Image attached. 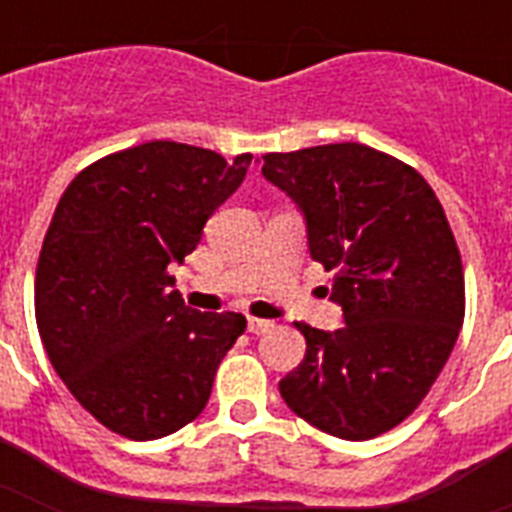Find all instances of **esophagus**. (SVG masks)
Wrapping results in <instances>:
<instances>
[{"label":"esophagus","mask_w":512,"mask_h":512,"mask_svg":"<svg viewBox=\"0 0 512 512\" xmlns=\"http://www.w3.org/2000/svg\"><path fill=\"white\" fill-rule=\"evenodd\" d=\"M271 327H273L271 321L255 319V316H249V319H247V329L252 332V335H263V332H268Z\"/></svg>","instance_id":"esophagus-1"}]
</instances>
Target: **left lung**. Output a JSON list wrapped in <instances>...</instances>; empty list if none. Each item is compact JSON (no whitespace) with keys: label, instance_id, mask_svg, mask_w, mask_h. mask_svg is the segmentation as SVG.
Segmentation results:
<instances>
[{"label":"left lung","instance_id":"left-lung-1","mask_svg":"<svg viewBox=\"0 0 512 512\" xmlns=\"http://www.w3.org/2000/svg\"><path fill=\"white\" fill-rule=\"evenodd\" d=\"M263 175L305 212L308 247L335 273L345 327L305 321V358L279 382L297 417L366 441L422 404L465 319L462 257L428 180L361 143L265 154Z\"/></svg>","mask_w":512,"mask_h":512}]
</instances>
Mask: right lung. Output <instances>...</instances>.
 I'll return each instance as SVG.
<instances>
[{
    "instance_id": "obj_1",
    "label": "right lung",
    "mask_w": 512,
    "mask_h": 512,
    "mask_svg": "<svg viewBox=\"0 0 512 512\" xmlns=\"http://www.w3.org/2000/svg\"><path fill=\"white\" fill-rule=\"evenodd\" d=\"M249 162L151 140L92 162L60 196L36 263V327L58 377L103 428L154 441L207 406L247 319L188 308L170 263L196 249Z\"/></svg>"
}]
</instances>
